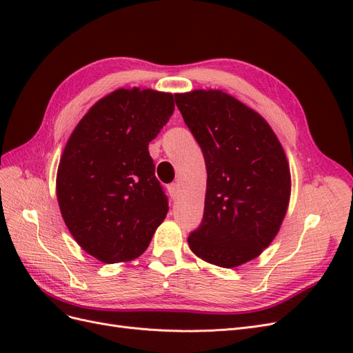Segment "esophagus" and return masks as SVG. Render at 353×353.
I'll return each instance as SVG.
<instances>
[{
  "instance_id": "34e87169",
  "label": "esophagus",
  "mask_w": 353,
  "mask_h": 353,
  "mask_svg": "<svg viewBox=\"0 0 353 353\" xmlns=\"http://www.w3.org/2000/svg\"><path fill=\"white\" fill-rule=\"evenodd\" d=\"M168 193H169L170 199L176 200L178 196H179V187H178V184H170V185L168 187Z\"/></svg>"
}]
</instances>
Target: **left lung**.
Wrapping results in <instances>:
<instances>
[{"label":"left lung","instance_id":"8db88e82","mask_svg":"<svg viewBox=\"0 0 353 353\" xmlns=\"http://www.w3.org/2000/svg\"><path fill=\"white\" fill-rule=\"evenodd\" d=\"M208 170L205 213L188 245L222 268L249 262L272 243L290 201V168L263 117L219 90L176 94Z\"/></svg>","mask_w":353,"mask_h":353}]
</instances>
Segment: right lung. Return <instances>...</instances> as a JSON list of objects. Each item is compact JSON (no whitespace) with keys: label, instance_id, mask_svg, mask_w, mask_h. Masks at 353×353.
I'll use <instances>...</instances> for the list:
<instances>
[{"label":"right lung","instance_id":"add662e5","mask_svg":"<svg viewBox=\"0 0 353 353\" xmlns=\"http://www.w3.org/2000/svg\"><path fill=\"white\" fill-rule=\"evenodd\" d=\"M175 109L174 95L119 88L95 103L69 137L57 200L73 239L104 263L141 256L166 218L168 197L148 143Z\"/></svg>","mask_w":353,"mask_h":353}]
</instances>
